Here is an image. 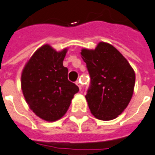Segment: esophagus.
<instances>
[{
    "instance_id": "esophagus-1",
    "label": "esophagus",
    "mask_w": 155,
    "mask_h": 155,
    "mask_svg": "<svg viewBox=\"0 0 155 155\" xmlns=\"http://www.w3.org/2000/svg\"><path fill=\"white\" fill-rule=\"evenodd\" d=\"M76 85L78 86V87H79V89H80V91L82 90V85H81V83H80V81H76Z\"/></svg>"
}]
</instances>
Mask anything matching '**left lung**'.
Instances as JSON below:
<instances>
[{
	"instance_id": "8db88e82",
	"label": "left lung",
	"mask_w": 155,
	"mask_h": 155,
	"mask_svg": "<svg viewBox=\"0 0 155 155\" xmlns=\"http://www.w3.org/2000/svg\"><path fill=\"white\" fill-rule=\"evenodd\" d=\"M81 55L91 77L86 95L91 112L100 120L114 119L133 95V68L117 49L106 42H100L95 50L82 49Z\"/></svg>"
}]
</instances>
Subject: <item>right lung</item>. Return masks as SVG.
<instances>
[{
	"mask_svg": "<svg viewBox=\"0 0 155 155\" xmlns=\"http://www.w3.org/2000/svg\"><path fill=\"white\" fill-rule=\"evenodd\" d=\"M68 49L56 51L50 45L36 51L24 66L21 88L26 102L43 120H59L69 108L78 86L68 81V68L63 61Z\"/></svg>",
	"mask_w": 155,
	"mask_h": 155,
	"instance_id": "obj_1",
	"label": "right lung"
}]
</instances>
